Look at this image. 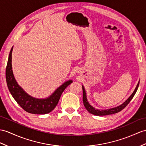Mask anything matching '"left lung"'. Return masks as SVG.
Instances as JSON below:
<instances>
[{"label":"left lung","instance_id":"left-lung-1","mask_svg":"<svg viewBox=\"0 0 146 146\" xmlns=\"http://www.w3.org/2000/svg\"><path fill=\"white\" fill-rule=\"evenodd\" d=\"M139 81L138 82V83L136 85V88L133 92V94L130 95V97L127 99V100L124 102L123 104L121 105H120L118 106H116V107L112 108H110L107 110H98V109H96L94 107H93L90 104L88 103L87 98V95H86V92H85V88L84 87V85H82V90H83V102H84V106L86 108L87 111L90 113L91 114H93L94 115H97V116H105V115H111V114H115V113H118L120 111L126 107L127 105L129 104L130 101L132 100L133 97L134 96L135 94L136 93L137 90L139 87Z\"/></svg>","mask_w":146,"mask_h":146}]
</instances>
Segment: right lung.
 Wrapping results in <instances>:
<instances>
[{"label": "right lung", "mask_w": 146, "mask_h": 146, "mask_svg": "<svg viewBox=\"0 0 146 146\" xmlns=\"http://www.w3.org/2000/svg\"><path fill=\"white\" fill-rule=\"evenodd\" d=\"M13 48L10 51L6 67L5 77L7 87L13 98L25 111L32 114L44 115L50 113L58 104L59 98L66 88L72 82L69 80L59 86L53 93L45 98H36L28 94L18 84L14 77L12 66Z\"/></svg>", "instance_id": "right-lung-1"}]
</instances>
